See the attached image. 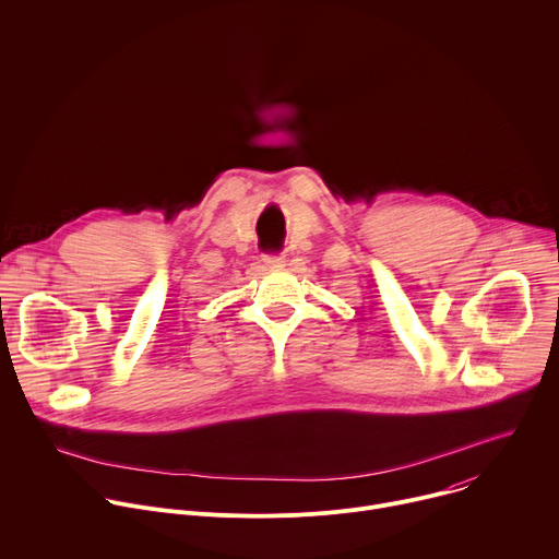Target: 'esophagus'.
<instances>
[{"label":"esophagus","mask_w":559,"mask_h":559,"mask_svg":"<svg viewBox=\"0 0 559 559\" xmlns=\"http://www.w3.org/2000/svg\"><path fill=\"white\" fill-rule=\"evenodd\" d=\"M263 263H265L267 270H283V267L287 265V261H285L283 254H281V257H263Z\"/></svg>","instance_id":"esophagus-1"}]
</instances>
